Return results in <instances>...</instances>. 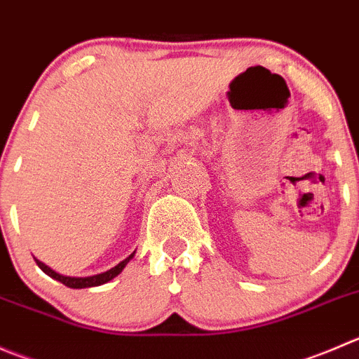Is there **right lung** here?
<instances>
[{
  "label": "right lung",
  "mask_w": 359,
  "mask_h": 359,
  "mask_svg": "<svg viewBox=\"0 0 359 359\" xmlns=\"http://www.w3.org/2000/svg\"><path fill=\"white\" fill-rule=\"evenodd\" d=\"M133 256H135V252L130 254V256H128L124 261H121V263L117 264V266L110 268L109 272L98 273V276H93V277H66V276H61V273L54 272V270H52L50 266H47V264H45V263H41L40 259H34V261H36L38 266H40L41 270H43V272L47 273L48 277H52V279L59 280V283H62V284H65V286L73 287V290H82V287L102 286V284H105V283H109V280H112L114 277H117L121 272H123L124 266H126V264L130 263V259Z\"/></svg>",
  "instance_id": "1"
}]
</instances>
